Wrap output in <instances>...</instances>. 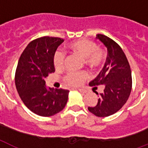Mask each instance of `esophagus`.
<instances>
[{
  "instance_id": "esophagus-1",
  "label": "esophagus",
  "mask_w": 148,
  "mask_h": 148,
  "mask_svg": "<svg viewBox=\"0 0 148 148\" xmlns=\"http://www.w3.org/2000/svg\"><path fill=\"white\" fill-rule=\"evenodd\" d=\"M78 90L81 93H85V90H84V89H81V88H78Z\"/></svg>"
}]
</instances>
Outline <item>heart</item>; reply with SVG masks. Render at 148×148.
I'll list each match as a JSON object with an SVG mask.
<instances>
[{
    "mask_svg": "<svg viewBox=\"0 0 148 148\" xmlns=\"http://www.w3.org/2000/svg\"><path fill=\"white\" fill-rule=\"evenodd\" d=\"M67 49L71 53L80 56L84 59L86 65L90 68H97L103 64L104 60L103 51L97 47L95 41L88 39H81L70 43ZM64 62V53L57 51L53 54V64L57 70L61 69ZM88 74L84 71L78 73H68L64 77V81L69 86H78L87 77Z\"/></svg>",
    "mask_w": 148,
    "mask_h": 148,
    "instance_id": "heart-1",
    "label": "heart"
}]
</instances>
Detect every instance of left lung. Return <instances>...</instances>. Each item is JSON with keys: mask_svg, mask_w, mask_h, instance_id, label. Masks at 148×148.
Masks as SVG:
<instances>
[{"mask_svg": "<svg viewBox=\"0 0 148 148\" xmlns=\"http://www.w3.org/2000/svg\"><path fill=\"white\" fill-rule=\"evenodd\" d=\"M97 38L108 50V57L103 69L89 85H103V93L95 107L88 110L97 117H108L117 112L128 99L132 88L131 71L128 60L121 47L107 36L97 34ZM97 88V87H95Z\"/></svg>", "mask_w": 148, "mask_h": 148, "instance_id": "obj_1", "label": "left lung"}]
</instances>
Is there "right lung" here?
Returning a JSON list of instances; mask_svg holds the SVG:
<instances>
[{
	"label": "right lung",
	"instance_id": "right-lung-1",
	"mask_svg": "<svg viewBox=\"0 0 148 148\" xmlns=\"http://www.w3.org/2000/svg\"><path fill=\"white\" fill-rule=\"evenodd\" d=\"M62 38L43 37L32 40L20 57L15 85L21 99L29 110L42 117H50L64 108L69 90L45 85V78L55 71L53 57Z\"/></svg>",
	"mask_w": 148,
	"mask_h": 148
}]
</instances>
